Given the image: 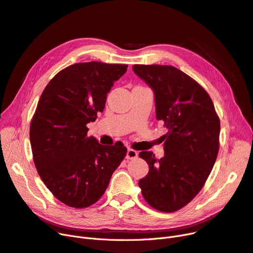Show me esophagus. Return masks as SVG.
Listing matches in <instances>:
<instances>
[{
  "instance_id": "1",
  "label": "esophagus",
  "mask_w": 253,
  "mask_h": 253,
  "mask_svg": "<svg viewBox=\"0 0 253 253\" xmlns=\"http://www.w3.org/2000/svg\"><path fill=\"white\" fill-rule=\"evenodd\" d=\"M137 156H138V153L136 151L132 150V149H128L127 154H126V159H135V158H137Z\"/></svg>"
}]
</instances>
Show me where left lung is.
Returning a JSON list of instances; mask_svg holds the SVG:
<instances>
[{"label": "left lung", "mask_w": 253, "mask_h": 253, "mask_svg": "<svg viewBox=\"0 0 253 253\" xmlns=\"http://www.w3.org/2000/svg\"><path fill=\"white\" fill-rule=\"evenodd\" d=\"M133 72L154 91L156 118L168 129L165 156L139 157L149 173L138 182L144 200L162 212H174L201 191L219 149L220 123L205 89L171 65L134 64Z\"/></svg>", "instance_id": "8db88e82"}]
</instances>
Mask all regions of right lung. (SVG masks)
Segmentation results:
<instances>
[{
    "label": "right lung",
    "instance_id": "obj_1",
    "mask_svg": "<svg viewBox=\"0 0 253 253\" xmlns=\"http://www.w3.org/2000/svg\"><path fill=\"white\" fill-rule=\"evenodd\" d=\"M127 64L81 62L60 71L44 89L30 128L40 177L60 202L85 208L97 202L121 164L123 143L105 147L87 136L106 95Z\"/></svg>",
    "mask_w": 253,
    "mask_h": 253
}]
</instances>
